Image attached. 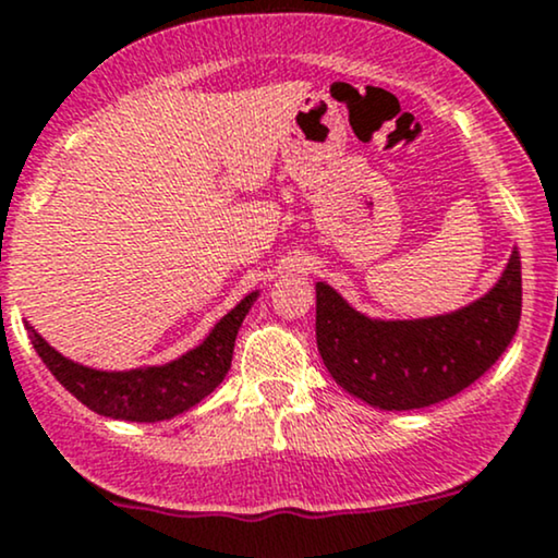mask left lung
I'll use <instances>...</instances> for the list:
<instances>
[{"label": "left lung", "mask_w": 558, "mask_h": 558, "mask_svg": "<svg viewBox=\"0 0 558 558\" xmlns=\"http://www.w3.org/2000/svg\"><path fill=\"white\" fill-rule=\"evenodd\" d=\"M520 313L517 247L483 298L441 316L371 318L316 281V342L326 371L347 395L378 410H421L460 395L504 355Z\"/></svg>", "instance_id": "1"}]
</instances>
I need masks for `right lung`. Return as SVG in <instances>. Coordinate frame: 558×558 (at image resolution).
I'll list each match as a JSON object with an SVG mask.
<instances>
[{
	"label": "right lung",
	"instance_id": "add662e5",
	"mask_svg": "<svg viewBox=\"0 0 558 558\" xmlns=\"http://www.w3.org/2000/svg\"><path fill=\"white\" fill-rule=\"evenodd\" d=\"M260 290L240 300L219 324L208 331L198 347L185 355L169 360L163 365H141L130 371H96L75 363L57 352L33 326L25 320V329L33 342V350L44 360L46 368L72 397H77L96 415L114 417V421L156 423L172 421L190 408L206 399L225 381L232 365L234 339Z\"/></svg>",
	"mask_w": 558,
	"mask_h": 558
}]
</instances>
